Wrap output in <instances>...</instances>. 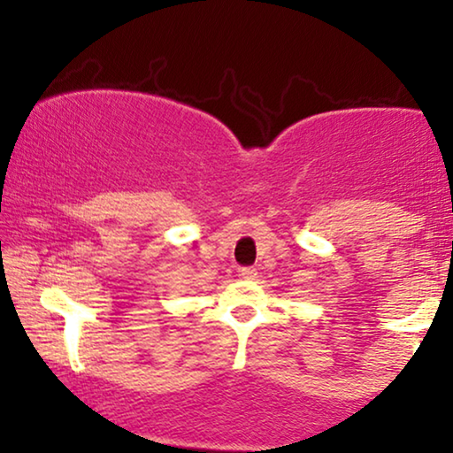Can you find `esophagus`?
Instances as JSON below:
<instances>
[{
	"label": "esophagus",
	"mask_w": 453,
	"mask_h": 453,
	"mask_svg": "<svg viewBox=\"0 0 453 453\" xmlns=\"http://www.w3.org/2000/svg\"><path fill=\"white\" fill-rule=\"evenodd\" d=\"M240 278H243V280H256V278H257L256 267H242V270H240Z\"/></svg>",
	"instance_id": "1"
}]
</instances>
